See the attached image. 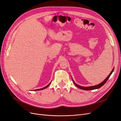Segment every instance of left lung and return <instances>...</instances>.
Masks as SVG:
<instances>
[{
    "instance_id": "left-lung-1",
    "label": "left lung",
    "mask_w": 121,
    "mask_h": 121,
    "mask_svg": "<svg viewBox=\"0 0 121 121\" xmlns=\"http://www.w3.org/2000/svg\"><path fill=\"white\" fill-rule=\"evenodd\" d=\"M113 69H112V72L110 73V74H109V75L107 77V78H106L103 82H101V83H100V84H98V85H95V86H90V87H83V86H79V85H77V84H76V83H75V82L74 81V80H73V83H74V84H75V85L77 87H78L79 88H80V89H83V90H93V89H98V88H100L101 87H102V86H103L104 85V84H105L106 82H107V81H108V79H109V77H110V76H111V74H112V73L113 72Z\"/></svg>"
}]
</instances>
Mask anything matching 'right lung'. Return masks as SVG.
Instances as JSON below:
<instances>
[{
  "label": "right lung",
  "mask_w": 121,
  "mask_h": 121,
  "mask_svg": "<svg viewBox=\"0 0 121 121\" xmlns=\"http://www.w3.org/2000/svg\"><path fill=\"white\" fill-rule=\"evenodd\" d=\"M50 83H51V82L48 84V85H47L46 87H44V88H41V89H37V90H42V89H45V88H46L47 87H48L49 86V85L50 84Z\"/></svg>",
  "instance_id": "obj_1"
}]
</instances>
